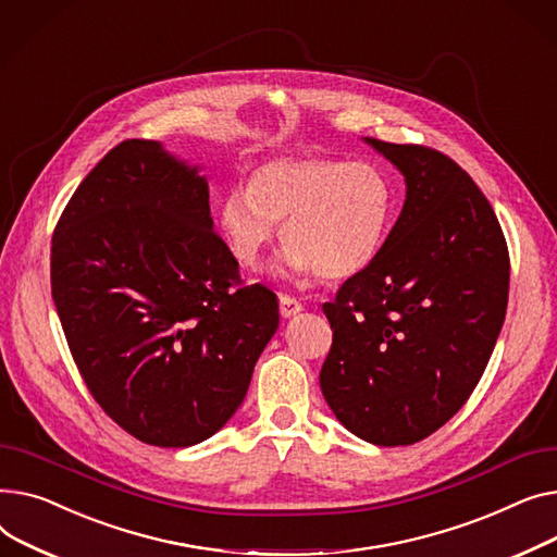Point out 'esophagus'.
I'll return each instance as SVG.
<instances>
[{
	"instance_id": "34e87169",
	"label": "esophagus",
	"mask_w": 557,
	"mask_h": 557,
	"mask_svg": "<svg viewBox=\"0 0 557 557\" xmlns=\"http://www.w3.org/2000/svg\"><path fill=\"white\" fill-rule=\"evenodd\" d=\"M278 308H281V317H283V319H289V317L299 314V312L304 310V304H301L299 299L287 297V294H281V299H278Z\"/></svg>"
}]
</instances>
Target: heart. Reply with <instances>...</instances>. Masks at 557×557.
Segmentation results:
<instances>
[{"label":"heart","mask_w":557,"mask_h":557,"mask_svg":"<svg viewBox=\"0 0 557 557\" xmlns=\"http://www.w3.org/2000/svg\"><path fill=\"white\" fill-rule=\"evenodd\" d=\"M391 213L394 190L375 163L308 154L258 166L247 188L224 193L215 222L228 251L249 270L260 263L283 221L285 272L344 281L377 258Z\"/></svg>","instance_id":"heart-1"}]
</instances>
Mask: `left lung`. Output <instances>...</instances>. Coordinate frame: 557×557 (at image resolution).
I'll use <instances>...</instances> for the list:
<instances>
[{
  "instance_id": "1",
  "label": "left lung",
  "mask_w": 557,
  "mask_h": 557,
  "mask_svg": "<svg viewBox=\"0 0 557 557\" xmlns=\"http://www.w3.org/2000/svg\"><path fill=\"white\" fill-rule=\"evenodd\" d=\"M403 173L405 207L377 258L323 304L333 346L321 394L382 447L434 434L479 384L502 333L510 260L499 220L447 154L364 139Z\"/></svg>"
}]
</instances>
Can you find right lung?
I'll return each instance as SVG.
<instances>
[{"label": "right lung", "instance_id": "add662e5", "mask_svg": "<svg viewBox=\"0 0 557 557\" xmlns=\"http://www.w3.org/2000/svg\"><path fill=\"white\" fill-rule=\"evenodd\" d=\"M240 283L207 177L159 141L112 148L51 240L53 304L89 394L157 447L198 445L243 405L278 301Z\"/></svg>", "mask_w": 557, "mask_h": 557}]
</instances>
